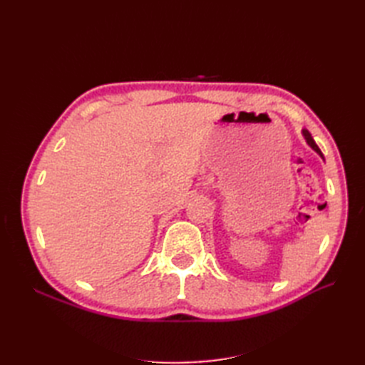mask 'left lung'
<instances>
[{
    "label": "left lung",
    "mask_w": 365,
    "mask_h": 365,
    "mask_svg": "<svg viewBox=\"0 0 365 365\" xmlns=\"http://www.w3.org/2000/svg\"><path fill=\"white\" fill-rule=\"evenodd\" d=\"M303 132V137H304V140H306V143H307V145L309 146H311L317 153H318V155L319 157H322L323 158V153H322V150H319V148L315 145V141H314V138H312V135L311 134H309V130L307 129H303L302 130Z\"/></svg>",
    "instance_id": "1"
}]
</instances>
